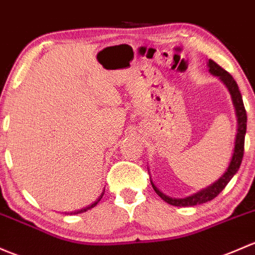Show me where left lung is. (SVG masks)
I'll use <instances>...</instances> for the list:
<instances>
[{
  "label": "left lung",
  "instance_id": "8db88e82",
  "mask_svg": "<svg viewBox=\"0 0 255 255\" xmlns=\"http://www.w3.org/2000/svg\"><path fill=\"white\" fill-rule=\"evenodd\" d=\"M209 72L214 76L219 77L220 80L226 85V88L229 89L230 94H231L232 103L235 106V112L236 117H237V134H236L235 139V148H234V155H232V159L230 161L229 167L225 171V173L222 175L216 182H214L213 184H210L206 188L202 189V191L197 192L195 194L189 195L186 198H171L161 193L159 189L155 187V184L151 182V186L154 188V191L156 192V194L161 198L162 200H165L166 203L175 206H194L198 204H203V203L210 202L214 198L218 197V195L224 191L225 187L227 186L231 178L237 173L238 168H240L241 162L243 159V152H245V136H246V130H247V112H246L245 105H243L242 95H241L240 89H238V85L236 83V80L232 78L231 74L229 72L225 71L222 67H220L218 63L214 62L213 60H209L208 62ZM149 171V170H148Z\"/></svg>",
  "mask_w": 255,
  "mask_h": 255
}]
</instances>
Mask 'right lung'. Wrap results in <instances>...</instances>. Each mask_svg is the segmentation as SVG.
Here are the masks:
<instances>
[{"label":"right lung","instance_id":"obj_1","mask_svg":"<svg viewBox=\"0 0 255 255\" xmlns=\"http://www.w3.org/2000/svg\"><path fill=\"white\" fill-rule=\"evenodd\" d=\"M105 192V191H104ZM104 192L101 193V195L100 197L98 198V199L95 200V202L93 203V204H90V205H88V206H85V208H83V209H80V210H77V211H72V213H69V215H76V214H82V213H85V211H88L89 210V209H92V208H94V206H95L96 204H98L99 202H100L101 200V198H103V195H104Z\"/></svg>","mask_w":255,"mask_h":255}]
</instances>
